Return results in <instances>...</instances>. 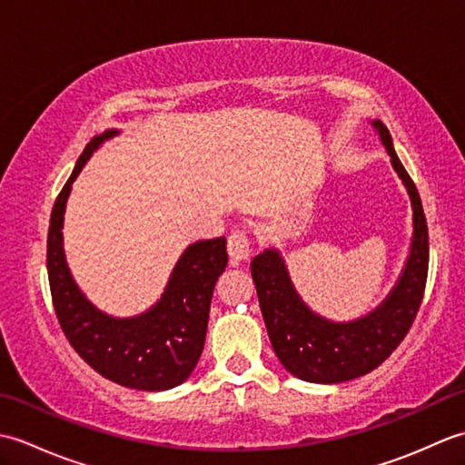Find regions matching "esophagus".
Instances as JSON below:
<instances>
[{
    "instance_id": "obj_1",
    "label": "esophagus",
    "mask_w": 465,
    "mask_h": 465,
    "mask_svg": "<svg viewBox=\"0 0 465 465\" xmlns=\"http://www.w3.org/2000/svg\"><path fill=\"white\" fill-rule=\"evenodd\" d=\"M252 252V243H250V235L245 230H233L230 238H227V253L230 258L238 263L250 258Z\"/></svg>"
}]
</instances>
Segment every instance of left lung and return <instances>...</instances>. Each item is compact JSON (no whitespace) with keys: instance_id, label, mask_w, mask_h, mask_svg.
<instances>
[{"instance_id":"left-lung-1","label":"left lung","mask_w":465,"mask_h":465,"mask_svg":"<svg viewBox=\"0 0 465 465\" xmlns=\"http://www.w3.org/2000/svg\"><path fill=\"white\" fill-rule=\"evenodd\" d=\"M370 125L406 187L413 212L408 260L381 303L358 320H328L302 300L280 250L265 248L252 260V278L272 348L283 368L303 381L341 383L378 368L406 338L426 290L430 243L420 193L393 150L388 127L380 120H370Z\"/></svg>"}]
</instances>
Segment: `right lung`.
I'll return each mask as SVG.
<instances>
[{"label":"right lung","mask_w":465,"mask_h":465,"mask_svg":"<svg viewBox=\"0 0 465 465\" xmlns=\"http://www.w3.org/2000/svg\"><path fill=\"white\" fill-rule=\"evenodd\" d=\"M115 135L120 130H107L85 145L57 195L47 232L49 290L65 338L87 365L124 388L163 391L190 378L203 351L213 288L227 265V242L187 245L162 298L132 318H115L87 300L65 260L64 215L75 177L97 147Z\"/></svg>","instance_id":"add662e5"}]
</instances>
